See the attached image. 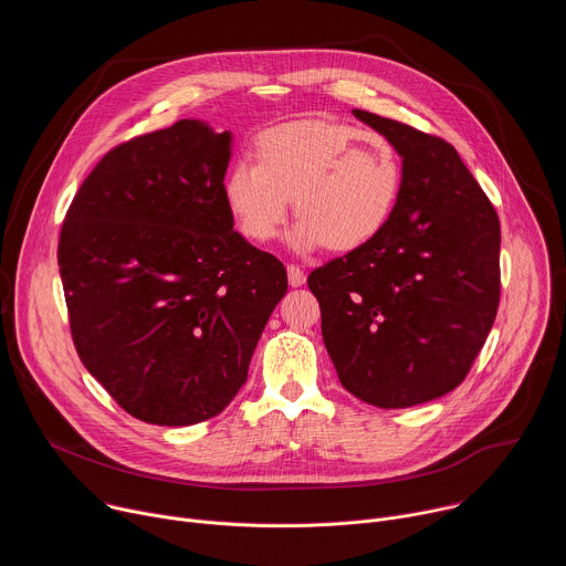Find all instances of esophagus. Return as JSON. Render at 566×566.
<instances>
[{"label":"esophagus","mask_w":566,"mask_h":566,"mask_svg":"<svg viewBox=\"0 0 566 566\" xmlns=\"http://www.w3.org/2000/svg\"><path fill=\"white\" fill-rule=\"evenodd\" d=\"M286 273H289V284L291 286H302L306 282V275H304V271L297 264H289Z\"/></svg>","instance_id":"1"}]
</instances>
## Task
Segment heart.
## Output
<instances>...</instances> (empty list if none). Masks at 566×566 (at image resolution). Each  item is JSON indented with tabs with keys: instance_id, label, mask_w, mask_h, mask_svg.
Returning <instances> with one entry per match:
<instances>
[{
	"instance_id": "1",
	"label": "heart",
	"mask_w": 566,
	"mask_h": 566,
	"mask_svg": "<svg viewBox=\"0 0 566 566\" xmlns=\"http://www.w3.org/2000/svg\"><path fill=\"white\" fill-rule=\"evenodd\" d=\"M400 181V156L385 136L345 123L295 120L260 136L258 164H232L223 195L239 230L260 244L277 234L293 199L295 249L354 251L389 223Z\"/></svg>"
}]
</instances>
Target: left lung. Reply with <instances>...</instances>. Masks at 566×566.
<instances>
[{"mask_svg": "<svg viewBox=\"0 0 566 566\" xmlns=\"http://www.w3.org/2000/svg\"><path fill=\"white\" fill-rule=\"evenodd\" d=\"M354 116L402 156L398 203L371 241L306 284L343 387L400 410L461 385L486 343L500 306V217L448 140Z\"/></svg>", "mask_w": 566, "mask_h": 566, "instance_id": "8db88e82", "label": "left lung"}]
</instances>
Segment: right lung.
Here are the masks:
<instances>
[{"label":"right lung","mask_w":566,"mask_h":566,"mask_svg":"<svg viewBox=\"0 0 566 566\" xmlns=\"http://www.w3.org/2000/svg\"><path fill=\"white\" fill-rule=\"evenodd\" d=\"M230 134L199 120L112 147L75 192L57 244L75 352L154 426L223 412L286 293L284 264L232 230Z\"/></svg>","instance_id":"obj_1"}]
</instances>
